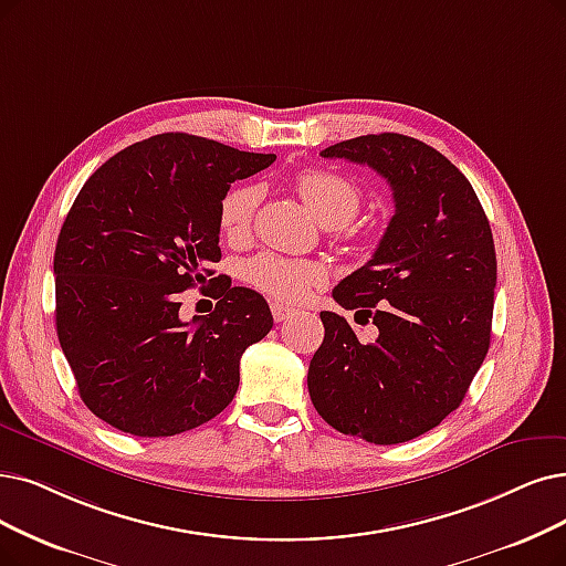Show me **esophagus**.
Listing matches in <instances>:
<instances>
[{
    "label": "esophagus",
    "mask_w": 566,
    "mask_h": 566,
    "mask_svg": "<svg viewBox=\"0 0 566 566\" xmlns=\"http://www.w3.org/2000/svg\"><path fill=\"white\" fill-rule=\"evenodd\" d=\"M269 308H271V315H274L276 323H283V321H287V318H292V315H295V308H290L281 302H271Z\"/></svg>",
    "instance_id": "1"
}]
</instances>
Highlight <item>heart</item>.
I'll return each mask as SVG.
<instances>
[{
	"label": "heart",
	"instance_id": "b5f03b06",
	"mask_svg": "<svg viewBox=\"0 0 566 566\" xmlns=\"http://www.w3.org/2000/svg\"><path fill=\"white\" fill-rule=\"evenodd\" d=\"M295 188L325 228H338V224L350 222L361 209V199H365L355 180L329 169L300 171L295 176ZM260 199L262 190L255 184H241L224 192L218 205L220 232L232 241L243 239L253 228ZM248 281L269 297L281 302H300L315 285L327 281V269L313 260L262 253L248 264Z\"/></svg>",
	"mask_w": 566,
	"mask_h": 566
}]
</instances>
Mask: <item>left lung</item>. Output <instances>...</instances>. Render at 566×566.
<instances>
[{
  "label": "left lung",
  "mask_w": 566,
  "mask_h": 566,
  "mask_svg": "<svg viewBox=\"0 0 566 566\" xmlns=\"http://www.w3.org/2000/svg\"><path fill=\"white\" fill-rule=\"evenodd\" d=\"M321 155L378 171L392 188L395 216L374 258L332 292L359 325L378 327L376 342H359L344 315L323 311L308 395L342 434L411 441L458 409L488 355L496 285L490 222L467 176L413 137L367 134Z\"/></svg>",
  "instance_id": "obj_1"
}]
</instances>
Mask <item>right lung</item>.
Segmentation results:
<instances>
[{"mask_svg": "<svg viewBox=\"0 0 566 566\" xmlns=\"http://www.w3.org/2000/svg\"><path fill=\"white\" fill-rule=\"evenodd\" d=\"M274 160L167 132L85 180L55 245V327L83 403L111 427L174 437L234 399L243 350L274 325L269 304L218 276L216 311L188 323L178 292L220 260L222 195Z\"/></svg>", "mask_w": 566, "mask_h": 566, "instance_id": "add662e5", "label": "right lung"}]
</instances>
